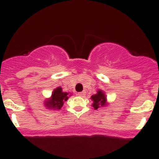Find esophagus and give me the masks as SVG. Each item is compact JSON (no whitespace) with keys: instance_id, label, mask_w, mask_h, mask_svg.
<instances>
[{"instance_id":"1","label":"esophagus","mask_w":159,"mask_h":159,"mask_svg":"<svg viewBox=\"0 0 159 159\" xmlns=\"http://www.w3.org/2000/svg\"><path fill=\"white\" fill-rule=\"evenodd\" d=\"M78 95L79 96H84L85 95V92H80V93H78Z\"/></svg>"}]
</instances>
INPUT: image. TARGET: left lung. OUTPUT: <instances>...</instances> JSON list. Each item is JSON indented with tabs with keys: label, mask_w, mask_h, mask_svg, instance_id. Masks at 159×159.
Returning a JSON list of instances; mask_svg holds the SVG:
<instances>
[{
	"label": "left lung",
	"mask_w": 159,
	"mask_h": 159,
	"mask_svg": "<svg viewBox=\"0 0 159 159\" xmlns=\"http://www.w3.org/2000/svg\"><path fill=\"white\" fill-rule=\"evenodd\" d=\"M90 98L93 101L92 107H93L95 110H97L100 107H105L107 105L106 95H105V92L102 90H98L97 93L93 95Z\"/></svg>",
	"instance_id": "1"
}]
</instances>
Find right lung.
Returning a JSON list of instances; mask_svg holds the SVG:
<instances>
[{"instance_id":"obj_1","label":"right lung","mask_w":159,"mask_h":159,"mask_svg":"<svg viewBox=\"0 0 159 159\" xmlns=\"http://www.w3.org/2000/svg\"><path fill=\"white\" fill-rule=\"evenodd\" d=\"M72 96V93L63 92L62 87H58L53 91L52 96L46 98V100L44 102V105L47 109H50V110H61L65 102L67 101L69 96Z\"/></svg>"}]
</instances>
